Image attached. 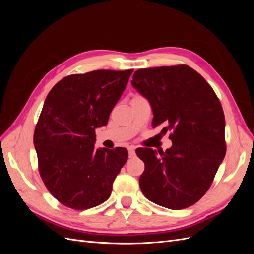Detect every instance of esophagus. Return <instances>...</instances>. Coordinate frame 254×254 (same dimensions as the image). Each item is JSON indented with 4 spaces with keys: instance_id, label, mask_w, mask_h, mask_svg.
<instances>
[{
    "instance_id": "1",
    "label": "esophagus",
    "mask_w": 254,
    "mask_h": 254,
    "mask_svg": "<svg viewBox=\"0 0 254 254\" xmlns=\"http://www.w3.org/2000/svg\"><path fill=\"white\" fill-rule=\"evenodd\" d=\"M135 147L134 146H129V148H128V151H129V157L130 158H132V157H134V155H135Z\"/></svg>"
}]
</instances>
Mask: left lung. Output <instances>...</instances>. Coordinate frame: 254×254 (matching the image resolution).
Returning <instances> with one entry per match:
<instances>
[{
	"mask_svg": "<svg viewBox=\"0 0 254 254\" xmlns=\"http://www.w3.org/2000/svg\"><path fill=\"white\" fill-rule=\"evenodd\" d=\"M131 84L150 103L152 127L171 131L165 151L135 150L145 164L144 196L172 210L196 203L209 190L226 155L225 115L218 97L202 76L186 65L137 70Z\"/></svg>",
	"mask_w": 254,
	"mask_h": 254,
	"instance_id": "left-lung-1",
	"label": "left lung"
}]
</instances>
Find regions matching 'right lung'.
Here are the masks:
<instances>
[{"label": "right lung", "instance_id": "right-lung-1", "mask_svg": "<svg viewBox=\"0 0 254 254\" xmlns=\"http://www.w3.org/2000/svg\"><path fill=\"white\" fill-rule=\"evenodd\" d=\"M133 70L66 76L50 91L34 133L41 178L65 206L87 210L106 201L128 159L124 147L94 148Z\"/></svg>", "mask_w": 254, "mask_h": 254}]
</instances>
